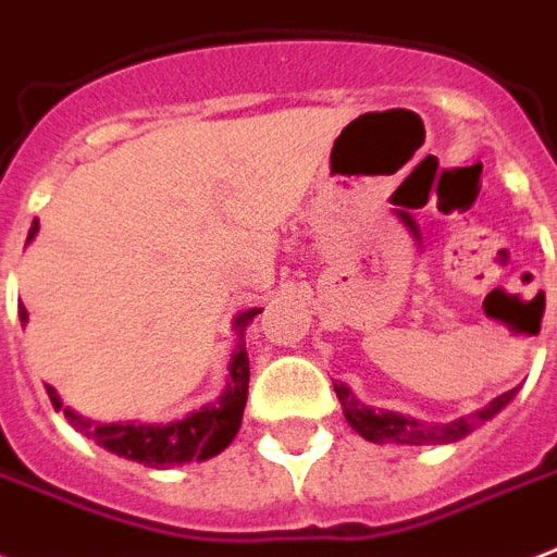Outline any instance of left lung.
<instances>
[{
	"mask_svg": "<svg viewBox=\"0 0 557 557\" xmlns=\"http://www.w3.org/2000/svg\"><path fill=\"white\" fill-rule=\"evenodd\" d=\"M335 393H338L341 405H344V416L352 424V431H358L370 442H398V445H448V442L466 440L468 433L476 431L483 422H488L494 413H500L503 407L511 401V396H515V389H509V393L494 398L488 407L471 416H462L457 422L428 424L416 422L410 416L393 413V410H372V407L361 405L352 396V389L344 387V384H335Z\"/></svg>",
	"mask_w": 557,
	"mask_h": 557,
	"instance_id": "obj_1",
	"label": "left lung"
}]
</instances>
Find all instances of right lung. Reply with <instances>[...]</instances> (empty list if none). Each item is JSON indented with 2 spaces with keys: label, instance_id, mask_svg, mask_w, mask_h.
<instances>
[{
  "label": "right lung",
  "instance_id": "obj_1",
  "mask_svg": "<svg viewBox=\"0 0 557 557\" xmlns=\"http://www.w3.org/2000/svg\"><path fill=\"white\" fill-rule=\"evenodd\" d=\"M39 231V222L30 225L28 239ZM253 314H260V309H248L236 318V330H239V344L231 358V381L227 389L219 396V401L205 405L201 410L190 413L182 422L170 424H135V422H117V424H95L89 419H83L74 410L63 407L54 387H48V398L51 405L60 410L63 407L65 419L86 433L89 440L103 445L107 450L117 454V457L133 459V462H144L150 468H168L182 466V462H201V459L216 457L219 450H225L234 442L239 422H243L245 401H248V352H245V326L251 323ZM20 321H28L25 306L20 309Z\"/></svg>",
  "mask_w": 557,
  "mask_h": 557
}]
</instances>
